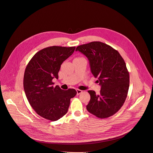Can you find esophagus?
Masks as SVG:
<instances>
[{
	"label": "esophagus",
	"mask_w": 153,
	"mask_h": 153,
	"mask_svg": "<svg viewBox=\"0 0 153 153\" xmlns=\"http://www.w3.org/2000/svg\"><path fill=\"white\" fill-rule=\"evenodd\" d=\"M76 91H77V95H79L81 93H82V91L81 90H79V89H76Z\"/></svg>",
	"instance_id": "esophagus-1"
}]
</instances>
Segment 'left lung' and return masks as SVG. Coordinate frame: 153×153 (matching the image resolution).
<instances>
[{
  "label": "left lung",
  "mask_w": 153,
  "mask_h": 153,
  "mask_svg": "<svg viewBox=\"0 0 153 153\" xmlns=\"http://www.w3.org/2000/svg\"><path fill=\"white\" fill-rule=\"evenodd\" d=\"M76 51L88 58L91 72L101 85L100 94L88 90V112L99 118L114 115L122 107L127 96L130 75L125 62L118 51L100 42L77 46Z\"/></svg>",
  "instance_id": "obj_1"
}]
</instances>
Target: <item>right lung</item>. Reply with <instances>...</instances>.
Returning a JSON list of instances; mask_svg holds the SVG:
<instances>
[{
  "instance_id": "add662e5",
  "label": "right lung",
  "mask_w": 153,
  "mask_h": 153,
  "mask_svg": "<svg viewBox=\"0 0 153 153\" xmlns=\"http://www.w3.org/2000/svg\"><path fill=\"white\" fill-rule=\"evenodd\" d=\"M76 47L53 46L37 52L27 65L23 88L30 104L37 114L48 120H58L67 113L70 100L76 95L74 88L63 90L52 79H58L62 63Z\"/></svg>"
}]
</instances>
